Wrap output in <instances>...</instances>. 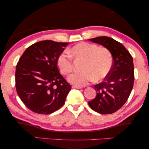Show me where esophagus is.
<instances>
[{
	"instance_id": "esophagus-1",
	"label": "esophagus",
	"mask_w": 149,
	"mask_h": 149,
	"mask_svg": "<svg viewBox=\"0 0 149 149\" xmlns=\"http://www.w3.org/2000/svg\"><path fill=\"white\" fill-rule=\"evenodd\" d=\"M72 88H78V89H81L82 88V86H74V85H73L72 86Z\"/></svg>"
}]
</instances>
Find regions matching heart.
<instances>
[{"mask_svg": "<svg viewBox=\"0 0 149 149\" xmlns=\"http://www.w3.org/2000/svg\"><path fill=\"white\" fill-rule=\"evenodd\" d=\"M83 60L82 71L72 73L68 78L69 81L77 86H84L92 80L100 81L110 72L113 58L109 50L93 43L82 42L73 46L67 52H63L57 60L60 72L67 75L73 70V60Z\"/></svg>", "mask_w": 149, "mask_h": 149, "instance_id": "b5f03b06", "label": "heart"}]
</instances>
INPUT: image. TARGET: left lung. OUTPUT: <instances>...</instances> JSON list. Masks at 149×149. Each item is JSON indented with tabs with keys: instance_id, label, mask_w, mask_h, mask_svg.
Instances as JSON below:
<instances>
[{
	"instance_id": "left-lung-1",
	"label": "left lung",
	"mask_w": 149,
	"mask_h": 149,
	"mask_svg": "<svg viewBox=\"0 0 149 149\" xmlns=\"http://www.w3.org/2000/svg\"><path fill=\"white\" fill-rule=\"evenodd\" d=\"M89 40L109 50L113 65L104 81L94 86L96 96L88 102V105L97 113H113L125 104L133 89L135 79L133 57L121 43L113 38L100 36Z\"/></svg>"
}]
</instances>
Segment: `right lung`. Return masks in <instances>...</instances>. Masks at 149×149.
<instances>
[{
	"label": "right lung",
	"instance_id": "add662e5",
	"mask_svg": "<svg viewBox=\"0 0 149 149\" xmlns=\"http://www.w3.org/2000/svg\"><path fill=\"white\" fill-rule=\"evenodd\" d=\"M69 43L41 41L26 49L16 65V88L31 111L49 114L64 105L71 86L58 71L57 60Z\"/></svg>",
	"mask_w": 149,
	"mask_h": 149
}]
</instances>
